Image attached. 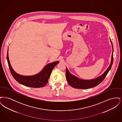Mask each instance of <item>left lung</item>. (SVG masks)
<instances>
[{"label": "left lung", "instance_id": "1", "mask_svg": "<svg viewBox=\"0 0 122 122\" xmlns=\"http://www.w3.org/2000/svg\"><path fill=\"white\" fill-rule=\"evenodd\" d=\"M110 41L112 43V55L111 62L109 67L107 68V70H106V71L104 73L102 76H100L99 77L96 79H92V80H82V79L78 78L75 76L70 74L69 70L67 69V68H66V77L68 83L69 84L70 86L76 89H88V88H92V87L97 86L104 80L105 78L106 77L107 73H108V72L111 69L113 63V48L112 43L111 40V39Z\"/></svg>", "mask_w": 122, "mask_h": 122}]
</instances>
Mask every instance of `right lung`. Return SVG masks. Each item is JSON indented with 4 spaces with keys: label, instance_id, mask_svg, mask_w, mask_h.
<instances>
[{
    "label": "right lung",
    "instance_id": "1",
    "mask_svg": "<svg viewBox=\"0 0 122 122\" xmlns=\"http://www.w3.org/2000/svg\"><path fill=\"white\" fill-rule=\"evenodd\" d=\"M7 59L12 76L18 83L25 86L33 88L44 87L48 82L53 69L59 63V61H55L47 64L43 69L38 74L31 76H23L16 73L13 70L10 64L8 57V50L7 54Z\"/></svg>",
    "mask_w": 122,
    "mask_h": 122
}]
</instances>
